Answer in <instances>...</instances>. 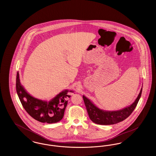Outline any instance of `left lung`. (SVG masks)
<instances>
[{"instance_id":"left-lung-1","label":"left lung","mask_w":156,"mask_h":156,"mask_svg":"<svg viewBox=\"0 0 156 156\" xmlns=\"http://www.w3.org/2000/svg\"><path fill=\"white\" fill-rule=\"evenodd\" d=\"M142 89L136 101L130 106L118 111L107 112L99 109L89 99L83 96V99L88 112L89 118L98 125H109L118 123L128 118L136 107L141 97Z\"/></svg>"}]
</instances>
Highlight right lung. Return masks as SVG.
I'll use <instances>...</instances> for the list:
<instances>
[{"mask_svg": "<svg viewBox=\"0 0 156 156\" xmlns=\"http://www.w3.org/2000/svg\"><path fill=\"white\" fill-rule=\"evenodd\" d=\"M16 85L17 94L24 109L33 118L47 123H56L63 118L68 104L67 99L71 97L68 94V90L62 91L47 102L30 96L21 85L18 72Z\"/></svg>", "mask_w": 156, "mask_h": 156, "instance_id": "right-lung-1", "label": "right lung"}]
</instances>
